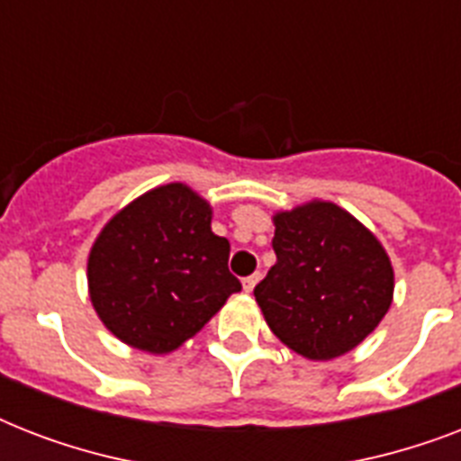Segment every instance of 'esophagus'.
<instances>
[{"label": "esophagus", "instance_id": "obj_1", "mask_svg": "<svg viewBox=\"0 0 461 461\" xmlns=\"http://www.w3.org/2000/svg\"><path fill=\"white\" fill-rule=\"evenodd\" d=\"M258 280H260V275H258V273H256V275H249V277H244V292H253V287L258 285Z\"/></svg>", "mask_w": 461, "mask_h": 461}]
</instances>
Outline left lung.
<instances>
[{"mask_svg":"<svg viewBox=\"0 0 461 461\" xmlns=\"http://www.w3.org/2000/svg\"><path fill=\"white\" fill-rule=\"evenodd\" d=\"M277 256L253 289L275 337L311 361L364 342L393 303L390 256L366 224L330 201L273 215Z\"/></svg>","mask_w":461,"mask_h":461,"instance_id":"8db88e82","label":"left lung"}]
</instances>
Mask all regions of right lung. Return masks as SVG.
Returning a JSON list of instances; mask_svg holds the SVG:
<instances>
[{
  "label": "right lung",
  "instance_id": "right-lung-1",
  "mask_svg": "<svg viewBox=\"0 0 461 461\" xmlns=\"http://www.w3.org/2000/svg\"><path fill=\"white\" fill-rule=\"evenodd\" d=\"M210 222V203L174 181L146 191L104 224L88 253V294L117 339L169 354L241 292L227 267L230 241Z\"/></svg>",
  "mask_w": 461,
  "mask_h": 461
}]
</instances>
